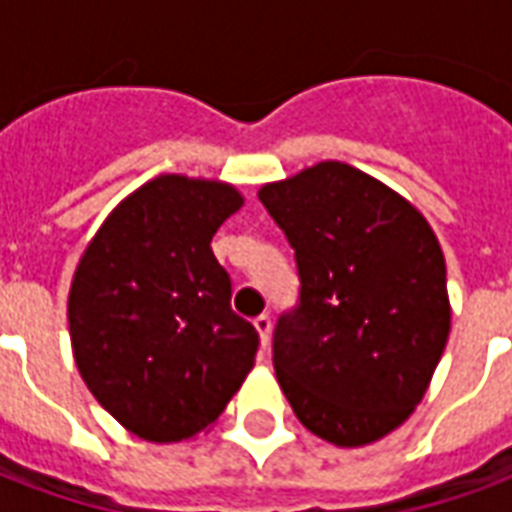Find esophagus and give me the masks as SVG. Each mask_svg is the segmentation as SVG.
Instances as JSON below:
<instances>
[{
	"instance_id": "1",
	"label": "esophagus",
	"mask_w": 512,
	"mask_h": 512,
	"mask_svg": "<svg viewBox=\"0 0 512 512\" xmlns=\"http://www.w3.org/2000/svg\"><path fill=\"white\" fill-rule=\"evenodd\" d=\"M255 329L257 334H260V343H263V348H266L268 340H271V318H268V315H257Z\"/></svg>"
}]
</instances>
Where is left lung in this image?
<instances>
[{
  "instance_id": "8db88e82",
  "label": "left lung",
  "mask_w": 512,
  "mask_h": 512,
  "mask_svg": "<svg viewBox=\"0 0 512 512\" xmlns=\"http://www.w3.org/2000/svg\"><path fill=\"white\" fill-rule=\"evenodd\" d=\"M296 252L299 304L274 329L293 414L337 447L403 425L450 337L447 266L425 216L343 161L257 191Z\"/></svg>"
}]
</instances>
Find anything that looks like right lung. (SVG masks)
<instances>
[{
    "mask_svg": "<svg viewBox=\"0 0 512 512\" xmlns=\"http://www.w3.org/2000/svg\"><path fill=\"white\" fill-rule=\"evenodd\" d=\"M244 205L230 183L158 175L106 216L68 296L76 367L95 400L156 444L219 419L255 365L211 238Z\"/></svg>",
    "mask_w": 512,
    "mask_h": 512,
    "instance_id": "right-lung-1",
    "label": "right lung"
}]
</instances>
